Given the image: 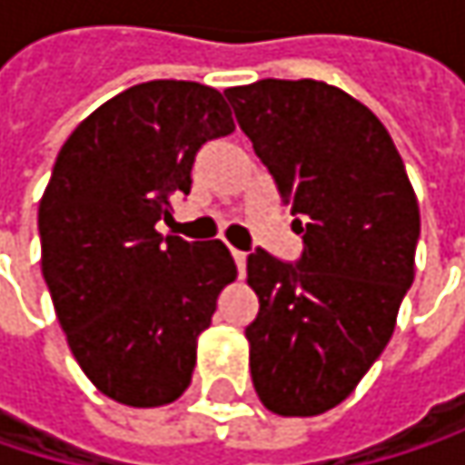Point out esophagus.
<instances>
[{"mask_svg":"<svg viewBox=\"0 0 465 465\" xmlns=\"http://www.w3.org/2000/svg\"><path fill=\"white\" fill-rule=\"evenodd\" d=\"M233 261H236V269H239V274H244V263H247V252H242V250H232Z\"/></svg>","mask_w":465,"mask_h":465,"instance_id":"1","label":"esophagus"}]
</instances>
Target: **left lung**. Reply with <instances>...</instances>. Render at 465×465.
I'll return each instance as SVG.
<instances>
[{
  "label": "left lung",
  "mask_w": 465,
  "mask_h": 465,
  "mask_svg": "<svg viewBox=\"0 0 465 465\" xmlns=\"http://www.w3.org/2000/svg\"><path fill=\"white\" fill-rule=\"evenodd\" d=\"M223 94L304 233L299 263L247 255L252 385L269 412L315 418L393 336L415 280L418 196L388 129L341 88L269 77Z\"/></svg>",
  "instance_id": "1"
}]
</instances>
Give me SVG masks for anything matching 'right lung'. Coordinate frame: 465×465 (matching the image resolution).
<instances>
[{"mask_svg":"<svg viewBox=\"0 0 465 465\" xmlns=\"http://www.w3.org/2000/svg\"><path fill=\"white\" fill-rule=\"evenodd\" d=\"M233 132L221 91L150 80L94 110L64 142L43 202V277L85 377L150 410L191 385L196 344L236 263L221 239L155 232L169 196L191 191L207 140Z\"/></svg>","mask_w":465,"mask_h":465,"instance_id":"obj_1","label":"right lung"}]
</instances>
